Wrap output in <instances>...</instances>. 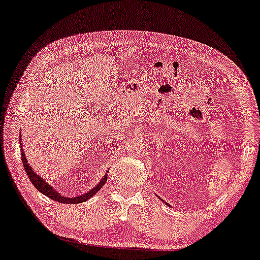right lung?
Returning <instances> with one entry per match:
<instances>
[{
	"label": "right lung",
	"instance_id": "add662e5",
	"mask_svg": "<svg viewBox=\"0 0 260 260\" xmlns=\"http://www.w3.org/2000/svg\"><path fill=\"white\" fill-rule=\"evenodd\" d=\"M19 141H22L21 137H19ZM19 144H22V143L19 142ZM21 150H22L21 158H22V162H23L24 170H25L27 177H29V179H30V181L32 182V185L39 191H41V193H43L44 195H46V197H49L50 199L54 200V201H57V202L69 203V205H74V203H82V202H85L88 199H90L91 197H94V195L96 194L98 191L102 188V186L105 185V182L107 181L108 175L105 174V175H103V178L101 179V181H100L98 185L94 187L93 189H90V190L87 191L86 194L80 195V197L66 198V197H63V195H61L60 193H58V191L55 190V189H53V187L50 186L49 183H47L45 180H44L43 178H41L37 173H36V172L32 170V167H31L29 164H27L25 155H24V152H23V147H21Z\"/></svg>",
	"mask_w": 260,
	"mask_h": 260
}]
</instances>
